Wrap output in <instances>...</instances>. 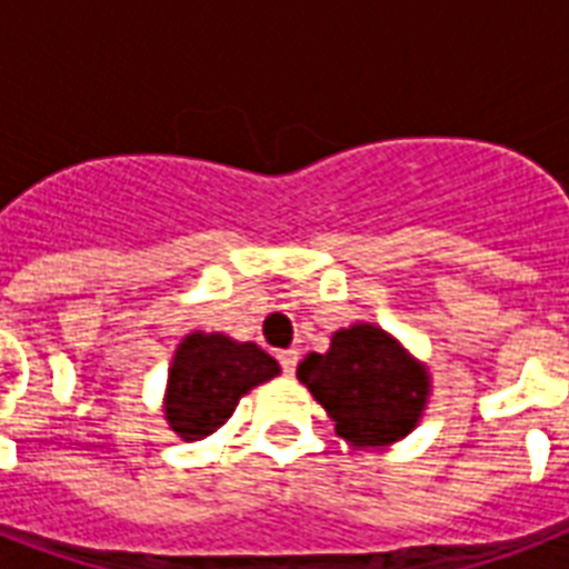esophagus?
Listing matches in <instances>:
<instances>
[{
	"label": "esophagus",
	"mask_w": 569,
	"mask_h": 569,
	"mask_svg": "<svg viewBox=\"0 0 569 569\" xmlns=\"http://www.w3.org/2000/svg\"><path fill=\"white\" fill-rule=\"evenodd\" d=\"M277 360H280V366H283L286 375H295L301 355H298V348H286V351H280V355H277Z\"/></svg>",
	"instance_id": "esophagus-1"
}]
</instances>
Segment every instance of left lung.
<instances>
[{"label": "left lung", "instance_id": "left-lung-1", "mask_svg": "<svg viewBox=\"0 0 569 569\" xmlns=\"http://www.w3.org/2000/svg\"><path fill=\"white\" fill-rule=\"evenodd\" d=\"M298 380L337 433L360 449H380L413 431L431 392L425 366L378 325L357 321L333 333L325 355H307Z\"/></svg>", "mask_w": 569, "mask_h": 569}]
</instances>
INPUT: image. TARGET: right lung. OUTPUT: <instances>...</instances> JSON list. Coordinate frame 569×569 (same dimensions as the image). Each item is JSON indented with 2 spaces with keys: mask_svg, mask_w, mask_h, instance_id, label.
<instances>
[{
  "mask_svg": "<svg viewBox=\"0 0 569 569\" xmlns=\"http://www.w3.org/2000/svg\"><path fill=\"white\" fill-rule=\"evenodd\" d=\"M277 375V360L257 342L194 330L168 369L164 419L186 442L203 440L230 419L241 396Z\"/></svg>",
  "mask_w": 569,
  "mask_h": 569,
  "instance_id": "1",
  "label": "right lung"
}]
</instances>
